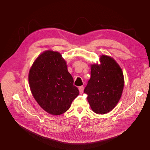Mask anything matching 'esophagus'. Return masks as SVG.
Returning <instances> with one entry per match:
<instances>
[{
	"label": "esophagus",
	"instance_id": "34e87169",
	"mask_svg": "<svg viewBox=\"0 0 150 150\" xmlns=\"http://www.w3.org/2000/svg\"><path fill=\"white\" fill-rule=\"evenodd\" d=\"M79 93L81 94H82L83 93V91H84V86H80V87H79Z\"/></svg>",
	"mask_w": 150,
	"mask_h": 150
}]
</instances>
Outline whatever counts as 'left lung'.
<instances>
[{
    "mask_svg": "<svg viewBox=\"0 0 150 150\" xmlns=\"http://www.w3.org/2000/svg\"><path fill=\"white\" fill-rule=\"evenodd\" d=\"M100 65L93 64L91 78L84 90L92 110L97 114L111 111L121 96L124 87L122 70L112 58L102 56Z\"/></svg>",
    "mask_w": 150,
    "mask_h": 150,
    "instance_id": "1",
    "label": "left lung"
}]
</instances>
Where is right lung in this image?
Returning <instances> with one entry per match:
<instances>
[{"instance_id":"obj_1","label":"right lung","mask_w":150,"mask_h":150,"mask_svg":"<svg viewBox=\"0 0 150 150\" xmlns=\"http://www.w3.org/2000/svg\"><path fill=\"white\" fill-rule=\"evenodd\" d=\"M29 83L39 106L53 115L69 110L79 93L66 61L60 53L52 51L43 52L35 61L29 71Z\"/></svg>"}]
</instances>
